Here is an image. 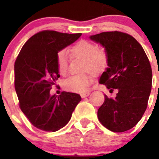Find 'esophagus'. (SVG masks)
<instances>
[{"label": "esophagus", "mask_w": 159, "mask_h": 159, "mask_svg": "<svg viewBox=\"0 0 159 159\" xmlns=\"http://www.w3.org/2000/svg\"><path fill=\"white\" fill-rule=\"evenodd\" d=\"M90 95V92H86V93H83V94H81V97H82V98H85V97H88V95Z\"/></svg>", "instance_id": "34e87169"}]
</instances>
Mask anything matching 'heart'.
I'll return each mask as SVG.
<instances>
[{"label":"heart","instance_id":"b5f03b06","mask_svg":"<svg viewBox=\"0 0 159 159\" xmlns=\"http://www.w3.org/2000/svg\"><path fill=\"white\" fill-rule=\"evenodd\" d=\"M72 54L84 59L83 70L92 73H99L106 67L108 61V56L103 48H98L95 43L89 40H82L75 43L71 48ZM56 64L57 71L61 75H66L67 70V52L61 50L56 56ZM91 83L90 75H73L66 79L63 82V88L67 92L82 93L87 90Z\"/></svg>","mask_w":159,"mask_h":159}]
</instances>
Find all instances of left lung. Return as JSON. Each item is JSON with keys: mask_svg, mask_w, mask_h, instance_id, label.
I'll use <instances>...</instances> for the list:
<instances>
[{"mask_svg": "<svg viewBox=\"0 0 159 159\" xmlns=\"http://www.w3.org/2000/svg\"><path fill=\"white\" fill-rule=\"evenodd\" d=\"M100 43L108 56V67L99 83L117 94L115 99L105 95L99 108V122L113 132H123L134 127L147 107L152 85V69L143 47L126 32H103L91 36Z\"/></svg>", "mask_w": 159, "mask_h": 159, "instance_id": "8db88e82", "label": "left lung"}]
</instances>
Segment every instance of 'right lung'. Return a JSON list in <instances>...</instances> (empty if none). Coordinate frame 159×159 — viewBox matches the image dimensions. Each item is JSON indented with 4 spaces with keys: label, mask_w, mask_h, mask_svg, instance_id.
Masks as SVG:
<instances>
[{
    "label": "right lung",
    "mask_w": 159,
    "mask_h": 159,
    "mask_svg": "<svg viewBox=\"0 0 159 159\" xmlns=\"http://www.w3.org/2000/svg\"><path fill=\"white\" fill-rule=\"evenodd\" d=\"M80 36L81 33L40 31L29 38L16 57L14 85L19 107L40 130L54 132L64 127L80 102V95L72 92L50 95L52 87L60 77L56 64L57 52Z\"/></svg>",
    "instance_id": "1"
}]
</instances>
